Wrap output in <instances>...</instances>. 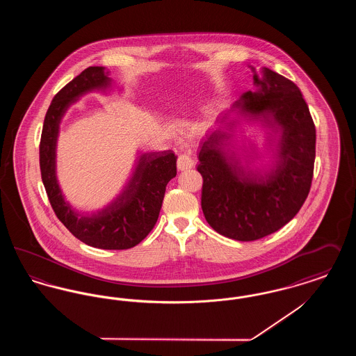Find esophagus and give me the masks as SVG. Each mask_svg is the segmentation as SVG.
<instances>
[{
	"instance_id": "obj_1",
	"label": "esophagus",
	"mask_w": 356,
	"mask_h": 356,
	"mask_svg": "<svg viewBox=\"0 0 356 356\" xmlns=\"http://www.w3.org/2000/svg\"><path fill=\"white\" fill-rule=\"evenodd\" d=\"M195 167V159L191 153H183L177 159V168L180 170H191Z\"/></svg>"
}]
</instances>
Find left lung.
I'll use <instances>...</instances> for the list:
<instances>
[{
    "label": "left lung",
    "mask_w": 356,
    "mask_h": 356,
    "mask_svg": "<svg viewBox=\"0 0 356 356\" xmlns=\"http://www.w3.org/2000/svg\"><path fill=\"white\" fill-rule=\"evenodd\" d=\"M251 69L257 90L243 93L232 112L279 134L272 148L275 161L270 170H257L252 168L257 151L245 165L235 151H225L238 122L227 121V113L202 141L197 165L205 220L238 241L268 236L295 218L308 196L315 163L316 131L300 89L271 69Z\"/></svg>",
    "instance_id": "obj_1"
}]
</instances>
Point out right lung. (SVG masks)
I'll return each instance as SVG.
<instances>
[{
  "label": "right lung",
  "instance_id": "right-lung-1",
  "mask_svg": "<svg viewBox=\"0 0 356 356\" xmlns=\"http://www.w3.org/2000/svg\"><path fill=\"white\" fill-rule=\"evenodd\" d=\"M104 67H89L53 97L41 134L40 168L51 208L73 236L102 250H128L144 240L159 219L165 186L176 176L177 156L172 151L141 153L122 192L92 215L80 213L65 202L56 175V147L61 119L69 106L85 93L111 89L112 79Z\"/></svg>",
  "mask_w": 356,
  "mask_h": 356
}]
</instances>
